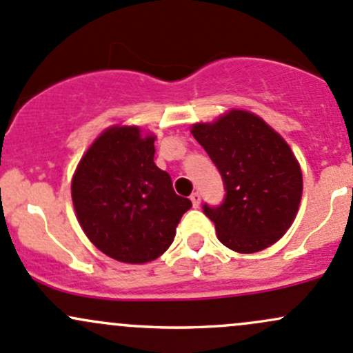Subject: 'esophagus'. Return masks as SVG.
<instances>
[{"label":"esophagus","instance_id":"1","mask_svg":"<svg viewBox=\"0 0 353 353\" xmlns=\"http://www.w3.org/2000/svg\"><path fill=\"white\" fill-rule=\"evenodd\" d=\"M191 203H192V206L198 208L199 203H201V194H199V192H192V194H191Z\"/></svg>","mask_w":353,"mask_h":353}]
</instances>
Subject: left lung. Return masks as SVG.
Segmentation results:
<instances>
[{
	"mask_svg": "<svg viewBox=\"0 0 353 353\" xmlns=\"http://www.w3.org/2000/svg\"><path fill=\"white\" fill-rule=\"evenodd\" d=\"M191 132L223 179L221 205H203L218 240L240 254L276 243L294 221L303 192L301 169L283 137L240 110Z\"/></svg>",
	"mask_w": 353,
	"mask_h": 353,
	"instance_id": "left-lung-1",
	"label": "left lung"
}]
</instances>
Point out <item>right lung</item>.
Instances as JSON below:
<instances>
[{"instance_id":"1","label":"right lung","mask_w":353,"mask_h":353,"mask_svg":"<svg viewBox=\"0 0 353 353\" xmlns=\"http://www.w3.org/2000/svg\"><path fill=\"white\" fill-rule=\"evenodd\" d=\"M155 137L137 127H113L94 140L72 179V203L84 233L103 254L143 264L172 243L191 208L154 162Z\"/></svg>"}]
</instances>
